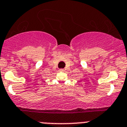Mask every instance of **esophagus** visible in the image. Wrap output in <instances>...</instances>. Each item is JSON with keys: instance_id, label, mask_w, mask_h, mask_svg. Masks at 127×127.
<instances>
[{"instance_id": "34e87169", "label": "esophagus", "mask_w": 127, "mask_h": 127, "mask_svg": "<svg viewBox=\"0 0 127 127\" xmlns=\"http://www.w3.org/2000/svg\"><path fill=\"white\" fill-rule=\"evenodd\" d=\"M60 71L63 72V71H64V69H60Z\"/></svg>"}]
</instances>
